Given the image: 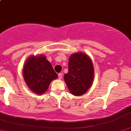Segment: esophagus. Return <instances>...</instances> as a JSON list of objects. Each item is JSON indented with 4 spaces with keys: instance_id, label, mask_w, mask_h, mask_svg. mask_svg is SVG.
I'll return each mask as SVG.
<instances>
[{
    "instance_id": "1",
    "label": "esophagus",
    "mask_w": 131,
    "mask_h": 131,
    "mask_svg": "<svg viewBox=\"0 0 131 131\" xmlns=\"http://www.w3.org/2000/svg\"><path fill=\"white\" fill-rule=\"evenodd\" d=\"M58 79H59L60 80H61V79H62V73L58 74Z\"/></svg>"
}]
</instances>
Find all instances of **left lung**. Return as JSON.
I'll list each match as a JSON object with an SVG mask.
<instances>
[{"label":"left lung","mask_w":131,"mask_h":131,"mask_svg":"<svg viewBox=\"0 0 131 131\" xmlns=\"http://www.w3.org/2000/svg\"><path fill=\"white\" fill-rule=\"evenodd\" d=\"M68 73L64 81L69 92L75 96L84 95L90 88L94 79L93 62L84 52H75L69 58Z\"/></svg>","instance_id":"8db88e82"}]
</instances>
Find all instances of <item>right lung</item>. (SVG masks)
Returning <instances> with one entry per match:
<instances>
[{
  "instance_id": "obj_1",
  "label": "right lung",
  "mask_w": 131,
  "mask_h": 131,
  "mask_svg": "<svg viewBox=\"0 0 131 131\" xmlns=\"http://www.w3.org/2000/svg\"><path fill=\"white\" fill-rule=\"evenodd\" d=\"M23 76L28 88L38 95L45 93L51 82L58 78L52 65L43 54L30 56L26 59Z\"/></svg>"
}]
</instances>
